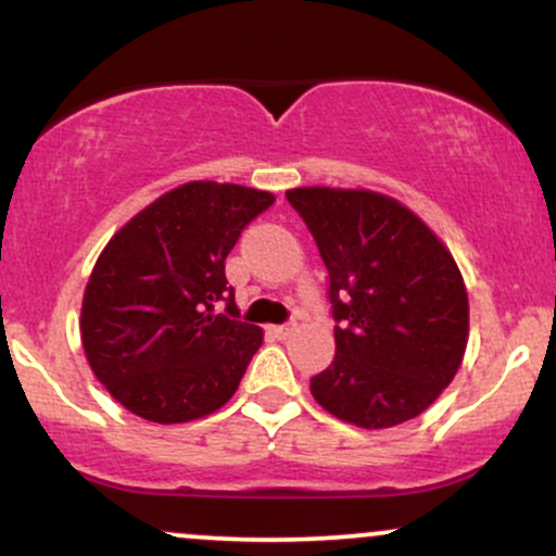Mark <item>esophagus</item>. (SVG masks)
<instances>
[{"instance_id":"1","label":"esophagus","mask_w":556,"mask_h":556,"mask_svg":"<svg viewBox=\"0 0 556 556\" xmlns=\"http://www.w3.org/2000/svg\"><path fill=\"white\" fill-rule=\"evenodd\" d=\"M295 324H279V327H271V334L279 337V340H285V337H290V331Z\"/></svg>"}]
</instances>
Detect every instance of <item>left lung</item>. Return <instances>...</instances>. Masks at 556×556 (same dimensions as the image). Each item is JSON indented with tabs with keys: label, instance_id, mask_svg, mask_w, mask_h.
<instances>
[{
	"label": "left lung",
	"instance_id": "8db88e82",
	"mask_svg": "<svg viewBox=\"0 0 556 556\" xmlns=\"http://www.w3.org/2000/svg\"><path fill=\"white\" fill-rule=\"evenodd\" d=\"M329 271L337 355L311 379L334 418L389 429L420 416L460 368L468 292L444 242L394 198L374 190L295 188Z\"/></svg>",
	"mask_w": 556,
	"mask_h": 556
}]
</instances>
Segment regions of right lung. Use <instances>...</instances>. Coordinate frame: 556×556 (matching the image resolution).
I'll return each instance as SVG.
<instances>
[{"label":"right lung","mask_w":556,"mask_h":556,"mask_svg":"<svg viewBox=\"0 0 556 556\" xmlns=\"http://www.w3.org/2000/svg\"><path fill=\"white\" fill-rule=\"evenodd\" d=\"M274 203L266 190L195 180L169 190L114 232L80 308L96 379L151 424H188L238 389L264 331L240 321L225 258ZM219 299L227 315H214Z\"/></svg>","instance_id":"1"}]
</instances>
